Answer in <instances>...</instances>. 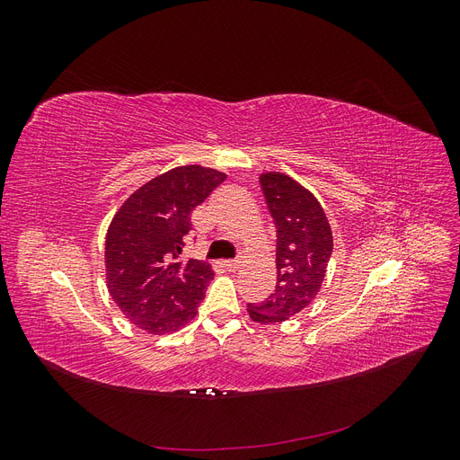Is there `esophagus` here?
Returning a JSON list of instances; mask_svg holds the SVG:
<instances>
[{
    "instance_id": "esophagus-1",
    "label": "esophagus",
    "mask_w": 460,
    "mask_h": 460,
    "mask_svg": "<svg viewBox=\"0 0 460 460\" xmlns=\"http://www.w3.org/2000/svg\"><path fill=\"white\" fill-rule=\"evenodd\" d=\"M222 264H225V269L230 272H235L240 269V261H222Z\"/></svg>"
}]
</instances>
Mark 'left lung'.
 Masks as SVG:
<instances>
[{
	"instance_id": "8db88e82",
	"label": "left lung",
	"mask_w": 460,
	"mask_h": 460,
	"mask_svg": "<svg viewBox=\"0 0 460 460\" xmlns=\"http://www.w3.org/2000/svg\"><path fill=\"white\" fill-rule=\"evenodd\" d=\"M261 190L276 225V289L262 303H249L253 323L276 324L299 314L324 282L333 238L323 205L284 172H262Z\"/></svg>"
}]
</instances>
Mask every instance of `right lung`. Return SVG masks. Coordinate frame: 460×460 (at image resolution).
Here are the masks:
<instances>
[{
    "instance_id": "right-lung-1",
    "label": "right lung",
    "mask_w": 460,
    "mask_h": 460,
    "mask_svg": "<svg viewBox=\"0 0 460 460\" xmlns=\"http://www.w3.org/2000/svg\"><path fill=\"white\" fill-rule=\"evenodd\" d=\"M225 180V172L207 166H176L136 190L111 220L107 288L134 326L163 336L196 318L215 272L211 264L180 255L191 211Z\"/></svg>"
}]
</instances>
